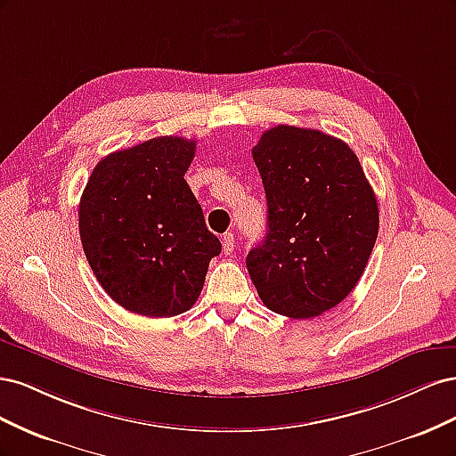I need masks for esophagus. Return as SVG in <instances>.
Returning <instances> with one entry per match:
<instances>
[{
    "label": "esophagus",
    "instance_id": "1",
    "mask_svg": "<svg viewBox=\"0 0 456 456\" xmlns=\"http://www.w3.org/2000/svg\"><path fill=\"white\" fill-rule=\"evenodd\" d=\"M223 249H224V253L226 255H230L232 251H233V233L232 232H226V233H223Z\"/></svg>",
    "mask_w": 456,
    "mask_h": 456
}]
</instances>
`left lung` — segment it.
<instances>
[{
    "label": "left lung",
    "instance_id": "obj_1",
    "mask_svg": "<svg viewBox=\"0 0 456 456\" xmlns=\"http://www.w3.org/2000/svg\"><path fill=\"white\" fill-rule=\"evenodd\" d=\"M268 203L266 238L247 255L260 300L308 320L346 298L379 236V203L360 159L335 136L278 126L253 148Z\"/></svg>",
    "mask_w": 456,
    "mask_h": 456
}]
</instances>
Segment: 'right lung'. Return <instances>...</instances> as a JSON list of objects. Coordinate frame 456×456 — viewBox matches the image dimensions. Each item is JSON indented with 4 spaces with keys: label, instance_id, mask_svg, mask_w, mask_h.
Listing matches in <instances>:
<instances>
[{
    "label": "right lung",
    "instance_id": "obj_1",
    "mask_svg": "<svg viewBox=\"0 0 456 456\" xmlns=\"http://www.w3.org/2000/svg\"><path fill=\"white\" fill-rule=\"evenodd\" d=\"M196 141L158 136L102 158L79 201V236L110 298L146 317L194 306L223 245L184 173Z\"/></svg>",
    "mask_w": 456,
    "mask_h": 456
}]
</instances>
